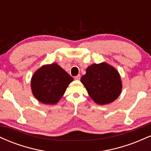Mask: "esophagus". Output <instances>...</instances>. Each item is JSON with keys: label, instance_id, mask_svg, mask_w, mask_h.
<instances>
[{"label": "esophagus", "instance_id": "1", "mask_svg": "<svg viewBox=\"0 0 151 151\" xmlns=\"http://www.w3.org/2000/svg\"><path fill=\"white\" fill-rule=\"evenodd\" d=\"M80 77H81V76L79 74V75L74 77V79H75V80H79V79H80Z\"/></svg>", "mask_w": 151, "mask_h": 151}]
</instances>
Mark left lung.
<instances>
[{
	"instance_id": "obj_1",
	"label": "left lung",
	"mask_w": 151,
	"mask_h": 151,
	"mask_svg": "<svg viewBox=\"0 0 151 151\" xmlns=\"http://www.w3.org/2000/svg\"><path fill=\"white\" fill-rule=\"evenodd\" d=\"M81 81L90 97L100 105L111 103L116 99L122 87L119 72L104 62L88 67Z\"/></svg>"
}]
</instances>
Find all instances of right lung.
Returning a JSON list of instances; mask_svg holds the SVG:
<instances>
[{"label":"right lung","instance_id":"right-lung-1","mask_svg":"<svg viewBox=\"0 0 151 151\" xmlns=\"http://www.w3.org/2000/svg\"><path fill=\"white\" fill-rule=\"evenodd\" d=\"M73 78L56 63L42 66L31 80L32 93L39 101L55 104L65 93Z\"/></svg>","mask_w":151,"mask_h":151}]
</instances>
